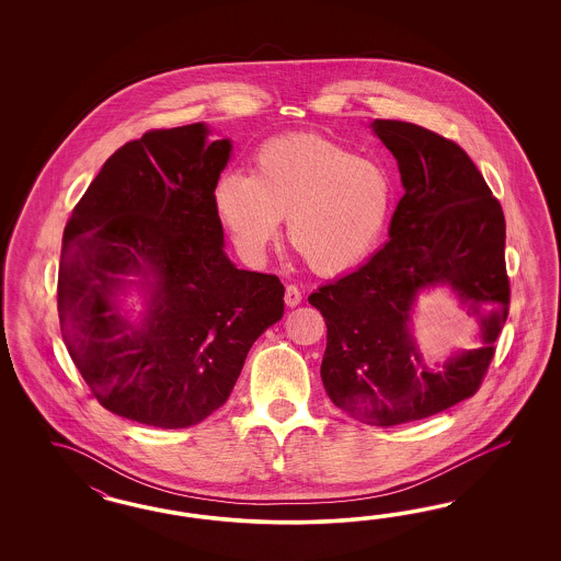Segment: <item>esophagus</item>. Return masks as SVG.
<instances>
[{
  "label": "esophagus",
  "instance_id": "esophagus-1",
  "mask_svg": "<svg viewBox=\"0 0 561 561\" xmlns=\"http://www.w3.org/2000/svg\"><path fill=\"white\" fill-rule=\"evenodd\" d=\"M284 300H286V305L294 308V306H298L302 302V291L298 289V286H288V288H286V296H284Z\"/></svg>",
  "mask_w": 561,
  "mask_h": 561
}]
</instances>
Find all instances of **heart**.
<instances>
[{
  "label": "heart",
  "instance_id": "b5f03b06",
  "mask_svg": "<svg viewBox=\"0 0 561 561\" xmlns=\"http://www.w3.org/2000/svg\"><path fill=\"white\" fill-rule=\"evenodd\" d=\"M238 251L261 259L288 218L291 249L312 272L340 275L373 253L391 218L392 181L382 164L312 134L259 148L253 174L226 170L214 188Z\"/></svg>",
  "mask_w": 561,
  "mask_h": 561
}]
</instances>
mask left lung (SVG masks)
I'll return each mask as SVG.
<instances>
[{
  "instance_id": "1",
  "label": "left lung",
  "mask_w": 561,
  "mask_h": 561,
  "mask_svg": "<svg viewBox=\"0 0 561 561\" xmlns=\"http://www.w3.org/2000/svg\"><path fill=\"white\" fill-rule=\"evenodd\" d=\"M405 195L391 240L356 272L308 296L327 323L321 378L337 408L370 425L417 422L473 397L508 319L506 220L473 160L453 139L376 119ZM448 285L478 319L482 345L430 371L408 331L425 287Z\"/></svg>"
}]
</instances>
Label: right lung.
I'll return each mask as SVG.
<instances>
[{
  "label": "right lung",
  "mask_w": 561,
  "mask_h": 561,
  "mask_svg": "<svg viewBox=\"0 0 561 561\" xmlns=\"http://www.w3.org/2000/svg\"><path fill=\"white\" fill-rule=\"evenodd\" d=\"M230 150L207 141L204 123L127 141L64 230L57 310L69 356L102 408L137 424L204 422L284 314L279 277L237 270L224 253L214 188ZM123 274L149 279L137 328L112 300Z\"/></svg>",
  "instance_id": "right-lung-1"
}]
</instances>
